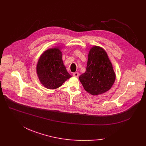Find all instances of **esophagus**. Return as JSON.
<instances>
[{
	"label": "esophagus",
	"instance_id": "34e87169",
	"mask_svg": "<svg viewBox=\"0 0 146 146\" xmlns=\"http://www.w3.org/2000/svg\"><path fill=\"white\" fill-rule=\"evenodd\" d=\"M73 76H74V77H78L79 76V73L78 72H75V73H73Z\"/></svg>",
	"mask_w": 146,
	"mask_h": 146
}]
</instances>
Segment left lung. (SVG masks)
<instances>
[{
	"label": "left lung",
	"instance_id": "8db88e82",
	"mask_svg": "<svg viewBox=\"0 0 146 146\" xmlns=\"http://www.w3.org/2000/svg\"><path fill=\"white\" fill-rule=\"evenodd\" d=\"M116 75L105 50L95 45L88 54L86 72L79 76L85 90L92 95L102 94L113 85Z\"/></svg>",
	"mask_w": 146,
	"mask_h": 146
}]
</instances>
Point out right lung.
Returning <instances> with one entry per match:
<instances>
[{"label":"right lung","instance_id":"right-lung-1","mask_svg":"<svg viewBox=\"0 0 146 146\" xmlns=\"http://www.w3.org/2000/svg\"><path fill=\"white\" fill-rule=\"evenodd\" d=\"M36 69L40 82L48 89L59 88L72 77L64 65L59 47L45 51L38 61Z\"/></svg>","mask_w":146,"mask_h":146}]
</instances>
